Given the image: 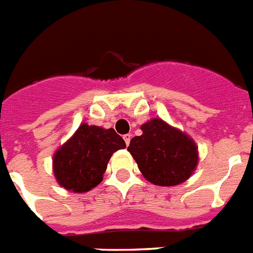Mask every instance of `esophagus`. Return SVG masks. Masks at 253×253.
<instances>
[{
	"mask_svg": "<svg viewBox=\"0 0 253 253\" xmlns=\"http://www.w3.org/2000/svg\"><path fill=\"white\" fill-rule=\"evenodd\" d=\"M131 137H132V135H131V133H126V135H123V140H125L126 145H128V144H130Z\"/></svg>",
	"mask_w": 253,
	"mask_h": 253,
	"instance_id": "esophagus-1",
	"label": "esophagus"
}]
</instances>
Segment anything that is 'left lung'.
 <instances>
[{
  "mask_svg": "<svg viewBox=\"0 0 253 253\" xmlns=\"http://www.w3.org/2000/svg\"><path fill=\"white\" fill-rule=\"evenodd\" d=\"M143 135L131 139L127 150L148 181L172 186L189 179L198 163L197 146L188 135L154 118L141 126Z\"/></svg>",
  "mask_w": 253,
  "mask_h": 253,
  "instance_id": "1",
  "label": "left lung"
}]
</instances>
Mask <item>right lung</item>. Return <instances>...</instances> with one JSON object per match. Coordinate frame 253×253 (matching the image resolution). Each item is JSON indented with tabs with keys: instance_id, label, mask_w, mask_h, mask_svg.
I'll use <instances>...</instances> for the list:
<instances>
[{
	"instance_id": "add662e5",
	"label": "right lung",
	"mask_w": 253,
	"mask_h": 253,
	"mask_svg": "<svg viewBox=\"0 0 253 253\" xmlns=\"http://www.w3.org/2000/svg\"><path fill=\"white\" fill-rule=\"evenodd\" d=\"M123 148H126L125 140L113 128L82 123L55 153V177L68 190L88 192L101 182L112 154Z\"/></svg>"
}]
</instances>
